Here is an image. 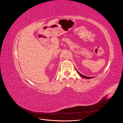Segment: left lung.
Listing matches in <instances>:
<instances>
[{
    "instance_id": "left-lung-1",
    "label": "left lung",
    "mask_w": 123,
    "mask_h": 123,
    "mask_svg": "<svg viewBox=\"0 0 123 123\" xmlns=\"http://www.w3.org/2000/svg\"><path fill=\"white\" fill-rule=\"evenodd\" d=\"M76 71H77V72L79 73V74L81 76V77H83V78H84V79H92V78H94V77H89V76H85V75H83V74H81L79 72H78V71L76 69Z\"/></svg>"
}]
</instances>
